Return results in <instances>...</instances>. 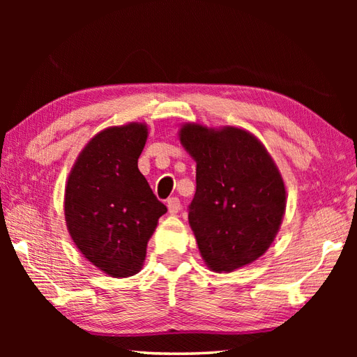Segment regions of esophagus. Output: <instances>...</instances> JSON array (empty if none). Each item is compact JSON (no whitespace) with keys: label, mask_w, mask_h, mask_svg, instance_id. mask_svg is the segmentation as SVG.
<instances>
[{"label":"esophagus","mask_w":357,"mask_h":357,"mask_svg":"<svg viewBox=\"0 0 357 357\" xmlns=\"http://www.w3.org/2000/svg\"><path fill=\"white\" fill-rule=\"evenodd\" d=\"M167 208H169L170 215H176L178 211L181 210V202L178 198H170L167 201Z\"/></svg>","instance_id":"obj_1"}]
</instances>
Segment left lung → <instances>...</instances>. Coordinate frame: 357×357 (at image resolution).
I'll return each mask as SVG.
<instances>
[{
	"instance_id": "1",
	"label": "left lung",
	"mask_w": 357,
	"mask_h": 357,
	"mask_svg": "<svg viewBox=\"0 0 357 357\" xmlns=\"http://www.w3.org/2000/svg\"><path fill=\"white\" fill-rule=\"evenodd\" d=\"M178 138L196 162L188 224L211 271L230 273L267 252L282 224L287 190L275 159L245 128L181 126Z\"/></svg>"
}]
</instances>
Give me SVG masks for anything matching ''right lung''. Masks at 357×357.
<instances>
[{
	"mask_svg": "<svg viewBox=\"0 0 357 357\" xmlns=\"http://www.w3.org/2000/svg\"><path fill=\"white\" fill-rule=\"evenodd\" d=\"M149 126L128 123L98 132L69 173L66 225L86 259L112 278L139 273L147 242L167 208L138 169Z\"/></svg>",
	"mask_w": 357,
	"mask_h": 357,
	"instance_id": "add662e5",
	"label": "right lung"
}]
</instances>
